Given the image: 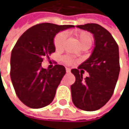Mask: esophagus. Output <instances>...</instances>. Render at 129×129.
Listing matches in <instances>:
<instances>
[{
    "mask_svg": "<svg viewBox=\"0 0 129 129\" xmlns=\"http://www.w3.org/2000/svg\"><path fill=\"white\" fill-rule=\"evenodd\" d=\"M66 72H67V73H69L71 70H70V69H69V68H66Z\"/></svg>",
    "mask_w": 129,
    "mask_h": 129,
    "instance_id": "esophagus-1",
    "label": "esophagus"
}]
</instances>
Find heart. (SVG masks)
Returning <instances> with one entry per match:
<instances>
[{"label":"heart","instance_id":"b5f03b06","mask_svg":"<svg viewBox=\"0 0 129 129\" xmlns=\"http://www.w3.org/2000/svg\"><path fill=\"white\" fill-rule=\"evenodd\" d=\"M73 34L77 38L81 47L84 46V45H87L90 47V45H92V37L89 32L85 31V30H75L73 31ZM66 37L65 33H63V32L58 34L55 37L54 40V45L55 48L57 51H60L63 48ZM63 61L67 65H71L75 62V60L72 57H69V56H65L63 58Z\"/></svg>","mask_w":129,"mask_h":129}]
</instances>
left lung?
I'll use <instances>...</instances> for the list:
<instances>
[{
    "mask_svg": "<svg viewBox=\"0 0 129 129\" xmlns=\"http://www.w3.org/2000/svg\"><path fill=\"white\" fill-rule=\"evenodd\" d=\"M93 34L95 48L90 57L72 69L75 82L71 86L72 99L78 108L93 111L103 107L111 98L120 70L119 47L112 35L97 24L78 25ZM84 69L89 76L83 78Z\"/></svg>",
    "mask_w": 129,
    "mask_h": 129,
    "instance_id": "1",
    "label": "left lung"
}]
</instances>
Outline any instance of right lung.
<instances>
[{"label": "right lung", "instance_id": "add662e5", "mask_svg": "<svg viewBox=\"0 0 129 129\" xmlns=\"http://www.w3.org/2000/svg\"><path fill=\"white\" fill-rule=\"evenodd\" d=\"M74 25L51 23L36 24L27 30L13 48L10 58V77L18 99L27 107L41 108L52 102L66 69L57 64L51 69L42 67L44 57L55 52L54 38Z\"/></svg>", "mask_w": 129, "mask_h": 129}]
</instances>
